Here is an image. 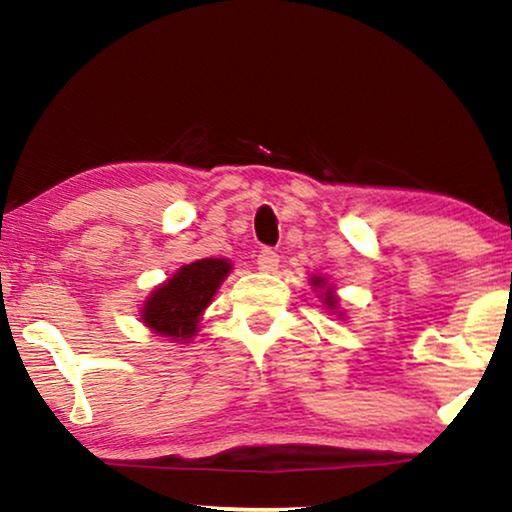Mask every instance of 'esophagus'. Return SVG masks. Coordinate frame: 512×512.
<instances>
[{
    "label": "esophagus",
    "instance_id": "esophagus-1",
    "mask_svg": "<svg viewBox=\"0 0 512 512\" xmlns=\"http://www.w3.org/2000/svg\"><path fill=\"white\" fill-rule=\"evenodd\" d=\"M257 267H260V271H276L278 269L276 250L271 248L260 250V255H257Z\"/></svg>",
    "mask_w": 512,
    "mask_h": 512
}]
</instances>
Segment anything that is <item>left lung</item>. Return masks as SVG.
<instances>
[{
  "label": "left lung",
  "mask_w": 512,
  "mask_h": 512,
  "mask_svg": "<svg viewBox=\"0 0 512 512\" xmlns=\"http://www.w3.org/2000/svg\"><path fill=\"white\" fill-rule=\"evenodd\" d=\"M323 283V278H316V281H313V285H320ZM325 304H327V309H335V304H337V299L330 295V292H325Z\"/></svg>",
  "instance_id": "1"
}]
</instances>
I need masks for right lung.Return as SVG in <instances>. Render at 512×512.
Masks as SVG:
<instances>
[{
	"instance_id": "right-lung-1",
	"label": "right lung",
	"mask_w": 512,
	"mask_h": 512,
	"mask_svg": "<svg viewBox=\"0 0 512 512\" xmlns=\"http://www.w3.org/2000/svg\"><path fill=\"white\" fill-rule=\"evenodd\" d=\"M229 269L227 260H199L182 267L145 302V325L163 337H173L175 342L189 339L199 330V316L213 302L215 290Z\"/></svg>"
}]
</instances>
